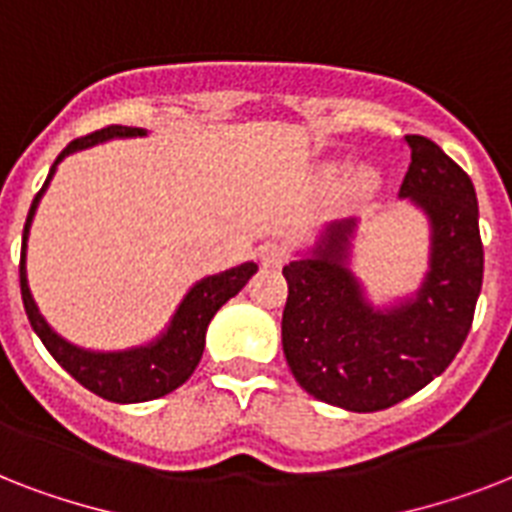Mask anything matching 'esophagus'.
<instances>
[{
	"mask_svg": "<svg viewBox=\"0 0 512 512\" xmlns=\"http://www.w3.org/2000/svg\"><path fill=\"white\" fill-rule=\"evenodd\" d=\"M284 257H287V252H284V247L281 244H276V241H268V244H263V247L257 249V260H260V265L263 268H281V263H284Z\"/></svg>",
	"mask_w": 512,
	"mask_h": 512,
	"instance_id": "34e87169",
	"label": "esophagus"
}]
</instances>
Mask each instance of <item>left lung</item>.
<instances>
[{"instance_id": "8db88e82", "label": "left lung", "mask_w": 512, "mask_h": 512, "mask_svg": "<svg viewBox=\"0 0 512 512\" xmlns=\"http://www.w3.org/2000/svg\"><path fill=\"white\" fill-rule=\"evenodd\" d=\"M412 164L398 196L430 220V268L412 297L374 308L348 268L356 220L329 223L308 255L284 265L287 364L313 398L380 412L444 372L468 337L484 281L476 188L433 140L406 135Z\"/></svg>"}]
</instances>
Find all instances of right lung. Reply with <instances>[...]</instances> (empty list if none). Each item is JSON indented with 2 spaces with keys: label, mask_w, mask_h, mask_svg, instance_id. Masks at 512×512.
Wrapping results in <instances>:
<instances>
[{
  "label": "right lung",
  "mask_w": 512,
  "mask_h": 512,
  "mask_svg": "<svg viewBox=\"0 0 512 512\" xmlns=\"http://www.w3.org/2000/svg\"><path fill=\"white\" fill-rule=\"evenodd\" d=\"M146 135V130L140 127H122V124H111L103 130L84 135L79 140H71L55 164L50 167V175L44 180L42 191L36 193L28 209L26 225H23V247H20V295H23V308L28 313L31 327L44 342V348L50 350V356L66 369L76 382H82L84 388L92 390L95 396L114 401V404H140V401H154L175 388H180L193 369L199 366L201 353H204V337H207V327L212 316L223 308L233 295H239L244 284L257 273L255 263H241L231 271L215 273L207 279L196 281L188 295L183 297V303L177 305L175 316H172L170 327L164 329L162 335L156 337L148 345H138L130 350H84L79 345H71L68 340L55 332V329L44 321L39 313L28 287L26 273V247H28V231H31V220L36 215V207L42 201L47 185H50L52 175L58 170V164L74 151L82 148L98 146L111 138H140Z\"/></svg>",
  "instance_id": "add662e5"
}]
</instances>
